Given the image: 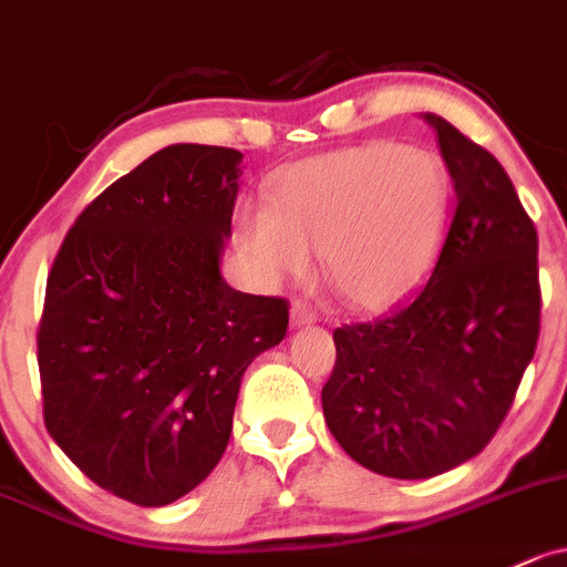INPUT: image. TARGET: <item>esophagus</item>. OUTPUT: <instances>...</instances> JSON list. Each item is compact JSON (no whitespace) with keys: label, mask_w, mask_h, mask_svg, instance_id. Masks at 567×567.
Wrapping results in <instances>:
<instances>
[{"label":"esophagus","mask_w":567,"mask_h":567,"mask_svg":"<svg viewBox=\"0 0 567 567\" xmlns=\"http://www.w3.org/2000/svg\"><path fill=\"white\" fill-rule=\"evenodd\" d=\"M316 321V310L308 306V302L302 300H295L291 302V324H313Z\"/></svg>","instance_id":"1"}]
</instances>
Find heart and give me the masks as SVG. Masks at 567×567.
Returning a JSON list of instances; mask_svg holds the SVG:
<instances>
[{
  "mask_svg": "<svg viewBox=\"0 0 567 567\" xmlns=\"http://www.w3.org/2000/svg\"><path fill=\"white\" fill-rule=\"evenodd\" d=\"M449 197V173L432 151L373 140L295 164L272 210H243L237 240L265 278L302 276L308 254H324L327 281L346 302L381 308L430 265Z\"/></svg>",
  "mask_w": 567,
  "mask_h": 567,
  "instance_id": "obj_1",
  "label": "heart"
}]
</instances>
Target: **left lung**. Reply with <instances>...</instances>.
<instances>
[{
	"mask_svg": "<svg viewBox=\"0 0 567 567\" xmlns=\"http://www.w3.org/2000/svg\"><path fill=\"white\" fill-rule=\"evenodd\" d=\"M454 186L441 251L386 316L332 332L321 389L343 452L389 478H432L495 437L540 332L538 233L503 164L427 113Z\"/></svg>",
	"mask_w": 567,
	"mask_h": 567,
	"instance_id": "8db88e82",
	"label": "left lung"
}]
</instances>
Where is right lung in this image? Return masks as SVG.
<instances>
[{
    "label": "right lung",
    "instance_id": "add662e5",
    "mask_svg": "<svg viewBox=\"0 0 567 567\" xmlns=\"http://www.w3.org/2000/svg\"><path fill=\"white\" fill-rule=\"evenodd\" d=\"M243 154L162 148L66 233L38 327L42 419L96 486L156 508L210 476L251 359L281 343L284 297L218 272Z\"/></svg>",
    "mask_w": 567,
    "mask_h": 567
}]
</instances>
